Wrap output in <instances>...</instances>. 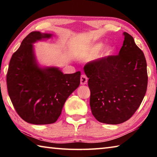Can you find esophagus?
Segmentation results:
<instances>
[{"instance_id":"1","label":"esophagus","mask_w":157,"mask_h":157,"mask_svg":"<svg viewBox=\"0 0 157 157\" xmlns=\"http://www.w3.org/2000/svg\"><path fill=\"white\" fill-rule=\"evenodd\" d=\"M87 82H88V79H87L86 76L85 75H82L80 78V83L82 85H84L87 84Z\"/></svg>"}]
</instances>
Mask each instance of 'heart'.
I'll return each mask as SVG.
<instances>
[{"instance_id":"b5f03b06","label":"heart","mask_w":157,"mask_h":157,"mask_svg":"<svg viewBox=\"0 0 157 157\" xmlns=\"http://www.w3.org/2000/svg\"><path fill=\"white\" fill-rule=\"evenodd\" d=\"M103 41H98L91 45L86 51V57L89 59H92L99 54V59L101 60H107L113 57L116 53V47L113 44H107L105 46Z\"/></svg>"}]
</instances>
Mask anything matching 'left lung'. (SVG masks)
Here are the masks:
<instances>
[{
  "instance_id": "left-lung-1",
  "label": "left lung",
  "mask_w": 157,
  "mask_h": 157,
  "mask_svg": "<svg viewBox=\"0 0 157 157\" xmlns=\"http://www.w3.org/2000/svg\"><path fill=\"white\" fill-rule=\"evenodd\" d=\"M118 55L85 65L91 91L92 114L100 123L117 124L127 121L141 104L147 86L145 55L134 38L124 32Z\"/></svg>"
}]
</instances>
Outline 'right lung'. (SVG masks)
Wrapping results in <instances>:
<instances>
[{
  "label": "right lung",
  "instance_id": "right-lung-1",
  "mask_svg": "<svg viewBox=\"0 0 157 157\" xmlns=\"http://www.w3.org/2000/svg\"><path fill=\"white\" fill-rule=\"evenodd\" d=\"M52 34L32 32L12 55L7 75L9 96L17 113L33 124L56 122L63 105L80 84V72L63 74L59 67L39 64L33 44Z\"/></svg>",
  "mask_w": 157,
  "mask_h": 157
}]
</instances>
